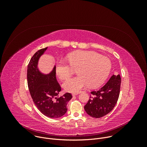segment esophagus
<instances>
[{"label": "esophagus", "instance_id": "obj_1", "mask_svg": "<svg viewBox=\"0 0 147 147\" xmlns=\"http://www.w3.org/2000/svg\"><path fill=\"white\" fill-rule=\"evenodd\" d=\"M78 94V93H73V94H72V95L73 96H76Z\"/></svg>", "mask_w": 147, "mask_h": 147}]
</instances>
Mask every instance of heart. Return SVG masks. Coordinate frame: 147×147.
<instances>
[{
  "label": "heart",
  "instance_id": "obj_1",
  "mask_svg": "<svg viewBox=\"0 0 147 147\" xmlns=\"http://www.w3.org/2000/svg\"><path fill=\"white\" fill-rule=\"evenodd\" d=\"M67 59L69 65L64 61H58L55 70L60 79L65 80L71 75L73 69H76L78 75L63 83L65 90L70 92H78L87 85L92 88L100 86L111 69L109 58L91 51H76L69 54Z\"/></svg>",
  "mask_w": 147,
  "mask_h": 147
}]
</instances>
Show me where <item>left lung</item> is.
<instances>
[{"label": "left lung", "instance_id": "obj_1", "mask_svg": "<svg viewBox=\"0 0 147 147\" xmlns=\"http://www.w3.org/2000/svg\"><path fill=\"white\" fill-rule=\"evenodd\" d=\"M121 85L119 74L113 75L106 84L91 92L90 99L84 109L90 116L100 118L111 112L117 102Z\"/></svg>", "mask_w": 147, "mask_h": 147}]
</instances>
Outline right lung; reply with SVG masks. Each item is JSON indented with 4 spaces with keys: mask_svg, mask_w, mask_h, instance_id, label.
<instances>
[{
    "mask_svg": "<svg viewBox=\"0 0 147 147\" xmlns=\"http://www.w3.org/2000/svg\"><path fill=\"white\" fill-rule=\"evenodd\" d=\"M47 49L48 47L38 51L31 57L27 67L28 87L33 102L39 111L48 117L56 119L66 113L67 104L72 95L66 93L59 98H55L61 91L56 78L55 66L47 74L39 70V59Z\"/></svg>",
    "mask_w": 147,
    "mask_h": 147,
    "instance_id": "1",
    "label": "right lung"
}]
</instances>
